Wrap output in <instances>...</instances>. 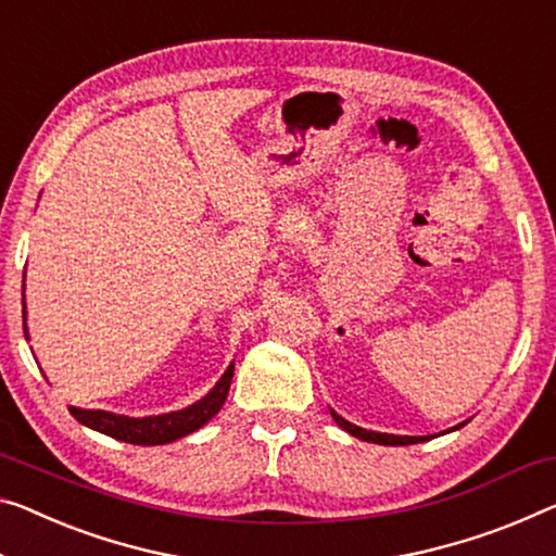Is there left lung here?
<instances>
[{
	"label": "left lung",
	"instance_id": "1",
	"mask_svg": "<svg viewBox=\"0 0 556 556\" xmlns=\"http://www.w3.org/2000/svg\"><path fill=\"white\" fill-rule=\"evenodd\" d=\"M332 420H336L340 427H343L345 432L353 434L357 440H365V442H375V445H417V442H425L427 438H409V434H388V432H372V430H365V427H357L353 422H348L340 417L336 409H330Z\"/></svg>",
	"mask_w": 556,
	"mask_h": 556
}]
</instances>
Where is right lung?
<instances>
[{"instance_id": "right-lung-1", "label": "right lung", "mask_w": 556, "mask_h": 556, "mask_svg": "<svg viewBox=\"0 0 556 556\" xmlns=\"http://www.w3.org/2000/svg\"><path fill=\"white\" fill-rule=\"evenodd\" d=\"M24 320H27V307H24ZM27 332V328H24ZM230 380H233V363L228 365V370L220 375L206 397H201L199 403H193L184 409H176V413L166 415H151V417H126V415H114L106 413V409H81V407H70V413L79 420L81 425L91 427V430L104 432L109 438H116L122 442H129V445H166V442H174L178 438H186L199 430V427L206 425L211 417L218 415V409L224 407Z\"/></svg>"}]
</instances>
